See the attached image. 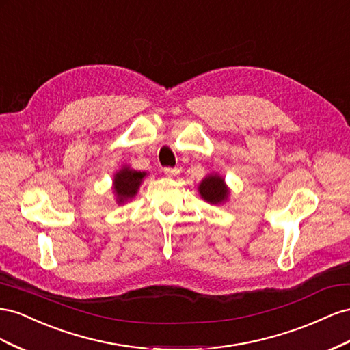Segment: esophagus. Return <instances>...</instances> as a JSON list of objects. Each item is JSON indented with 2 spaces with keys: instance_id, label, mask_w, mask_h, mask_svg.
<instances>
[{
  "instance_id": "34e87169",
  "label": "esophagus",
  "mask_w": 350,
  "mask_h": 350,
  "mask_svg": "<svg viewBox=\"0 0 350 350\" xmlns=\"http://www.w3.org/2000/svg\"><path fill=\"white\" fill-rule=\"evenodd\" d=\"M164 173L168 176V177H174L178 174V168H172V167H167L164 168Z\"/></svg>"
}]
</instances>
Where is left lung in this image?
Listing matches in <instances>:
<instances>
[{
  "label": "left lung",
  "mask_w": 350,
  "mask_h": 350,
  "mask_svg": "<svg viewBox=\"0 0 350 350\" xmlns=\"http://www.w3.org/2000/svg\"><path fill=\"white\" fill-rule=\"evenodd\" d=\"M199 195L202 196L204 201L209 204H221L227 201L228 196V189L224 183V178L219 177L218 174H209L198 186Z\"/></svg>",
  "instance_id": "1"
}]
</instances>
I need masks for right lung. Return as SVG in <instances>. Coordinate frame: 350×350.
Returning <instances> with one entry per match:
<instances>
[{"mask_svg": "<svg viewBox=\"0 0 350 350\" xmlns=\"http://www.w3.org/2000/svg\"><path fill=\"white\" fill-rule=\"evenodd\" d=\"M146 176V173L144 172H136V170L131 168V167H122V170L114 174V193L117 198L118 204H123L129 199L135 198V195L137 193V189L141 186L144 177Z\"/></svg>", "mask_w": 350, "mask_h": 350, "instance_id": "obj_1", "label": "right lung"}]
</instances>
